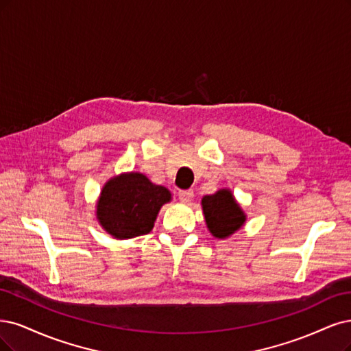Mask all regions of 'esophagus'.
<instances>
[{"label": "esophagus", "instance_id": "1", "mask_svg": "<svg viewBox=\"0 0 351 351\" xmlns=\"http://www.w3.org/2000/svg\"><path fill=\"white\" fill-rule=\"evenodd\" d=\"M193 197H195V193H193V190H180L178 191V199L183 203H189Z\"/></svg>", "mask_w": 351, "mask_h": 351}]
</instances>
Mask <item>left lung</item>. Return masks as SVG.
I'll list each match as a JSON object with an SVG mask.
<instances>
[{
	"instance_id": "obj_1",
	"label": "left lung",
	"mask_w": 351,
	"mask_h": 351,
	"mask_svg": "<svg viewBox=\"0 0 351 351\" xmlns=\"http://www.w3.org/2000/svg\"><path fill=\"white\" fill-rule=\"evenodd\" d=\"M204 221L216 238H228L245 223L247 216L229 189L217 190L202 199Z\"/></svg>"
}]
</instances>
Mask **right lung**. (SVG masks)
Returning a JSON list of instances; mask_svg holds the SVG:
<instances>
[{"label": "right lung", "mask_w": 351, "mask_h": 351, "mask_svg": "<svg viewBox=\"0 0 351 351\" xmlns=\"http://www.w3.org/2000/svg\"><path fill=\"white\" fill-rule=\"evenodd\" d=\"M170 200V190L151 183L147 176L120 174L104 184L97 202V219L117 239L135 238L152 231L161 206Z\"/></svg>", "instance_id": "right-lung-1"}]
</instances>
